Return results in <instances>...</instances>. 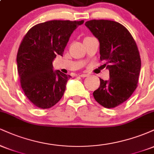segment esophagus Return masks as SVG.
Returning a JSON list of instances; mask_svg holds the SVG:
<instances>
[{"instance_id": "esophagus-1", "label": "esophagus", "mask_w": 154, "mask_h": 154, "mask_svg": "<svg viewBox=\"0 0 154 154\" xmlns=\"http://www.w3.org/2000/svg\"><path fill=\"white\" fill-rule=\"evenodd\" d=\"M89 75H90L89 74H81L79 76H80L81 77H88Z\"/></svg>"}]
</instances>
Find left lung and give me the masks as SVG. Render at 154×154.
I'll list each match as a JSON object with an SVG mask.
<instances>
[{
	"label": "left lung",
	"instance_id": "left-lung-1",
	"mask_svg": "<svg viewBox=\"0 0 154 154\" xmlns=\"http://www.w3.org/2000/svg\"><path fill=\"white\" fill-rule=\"evenodd\" d=\"M85 26L100 43V59L109 70V80L100 79L93 97L105 108L126 101L137 86L141 60L132 35L119 23L110 20L88 21Z\"/></svg>",
	"mask_w": 154,
	"mask_h": 154
}]
</instances>
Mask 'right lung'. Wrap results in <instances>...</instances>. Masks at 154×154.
<instances>
[{"instance_id": "add662e5", "label": "right lung", "mask_w": 154, "mask_h": 154, "mask_svg": "<svg viewBox=\"0 0 154 154\" xmlns=\"http://www.w3.org/2000/svg\"><path fill=\"white\" fill-rule=\"evenodd\" d=\"M84 21L52 20L38 24L26 32L17 56L21 87L35 106L49 109L62 98L72 77L54 71L53 61L62 56L72 33Z\"/></svg>"}]
</instances>
